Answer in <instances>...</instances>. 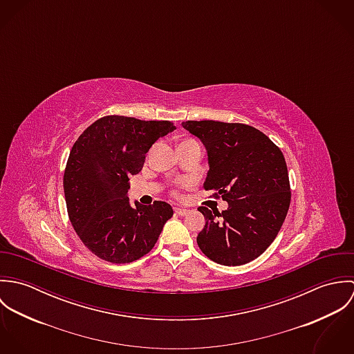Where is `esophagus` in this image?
Listing matches in <instances>:
<instances>
[{
    "instance_id": "esophagus-1",
    "label": "esophagus",
    "mask_w": 354,
    "mask_h": 354,
    "mask_svg": "<svg viewBox=\"0 0 354 354\" xmlns=\"http://www.w3.org/2000/svg\"><path fill=\"white\" fill-rule=\"evenodd\" d=\"M174 212H176L177 215L183 216V215H187V214H188V209H187V208H183V207H174Z\"/></svg>"
}]
</instances>
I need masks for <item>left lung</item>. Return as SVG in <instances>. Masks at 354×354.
I'll return each instance as SVG.
<instances>
[{"label": "left lung", "mask_w": 354, "mask_h": 354, "mask_svg": "<svg viewBox=\"0 0 354 354\" xmlns=\"http://www.w3.org/2000/svg\"><path fill=\"white\" fill-rule=\"evenodd\" d=\"M208 155L205 191L226 201L227 209H198L205 225L198 245L212 261L241 266L275 240L290 205V183L283 153L263 132L239 122L185 121Z\"/></svg>", "instance_id": "left-lung-1"}]
</instances>
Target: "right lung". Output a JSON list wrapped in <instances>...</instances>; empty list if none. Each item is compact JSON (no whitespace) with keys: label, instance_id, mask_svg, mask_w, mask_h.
I'll use <instances>...</instances> for the list:
<instances>
[{"label":"right lung","instance_id":"1","mask_svg":"<svg viewBox=\"0 0 354 354\" xmlns=\"http://www.w3.org/2000/svg\"><path fill=\"white\" fill-rule=\"evenodd\" d=\"M173 129L170 121L106 115L75 142L64 173L65 202L75 232L95 256L131 263L153 248L173 208L159 201L131 205L127 194L152 145Z\"/></svg>","mask_w":354,"mask_h":354}]
</instances>
